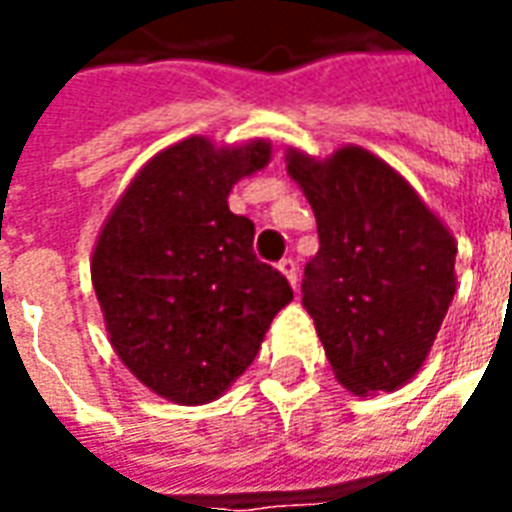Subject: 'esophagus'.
I'll return each mask as SVG.
<instances>
[{"instance_id":"esophagus-1","label":"esophagus","mask_w":512,"mask_h":512,"mask_svg":"<svg viewBox=\"0 0 512 512\" xmlns=\"http://www.w3.org/2000/svg\"><path fill=\"white\" fill-rule=\"evenodd\" d=\"M279 271L285 274V279H288L293 288L299 285V266H296L293 257H282V260H279Z\"/></svg>"}]
</instances>
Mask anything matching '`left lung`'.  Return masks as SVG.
<instances>
[{
    "mask_svg": "<svg viewBox=\"0 0 512 512\" xmlns=\"http://www.w3.org/2000/svg\"><path fill=\"white\" fill-rule=\"evenodd\" d=\"M288 175L312 205L321 249L301 304L337 381L354 395L395 392L425 365L455 296V238L400 172L370 150L290 147Z\"/></svg>",
    "mask_w": 512,
    "mask_h": 512,
    "instance_id": "8db88e82",
    "label": "left lung"
}]
</instances>
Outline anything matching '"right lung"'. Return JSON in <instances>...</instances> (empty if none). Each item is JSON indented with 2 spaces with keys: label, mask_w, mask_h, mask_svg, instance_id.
Here are the masks:
<instances>
[{
  "label": "right lung",
  "mask_w": 512,
  "mask_h": 512,
  "mask_svg": "<svg viewBox=\"0 0 512 512\" xmlns=\"http://www.w3.org/2000/svg\"><path fill=\"white\" fill-rule=\"evenodd\" d=\"M271 142L164 147L128 183L95 241L93 288L120 362L183 406L222 395L255 362L293 299L288 279L252 252L255 224L227 205Z\"/></svg>",
  "instance_id": "obj_1"
}]
</instances>
